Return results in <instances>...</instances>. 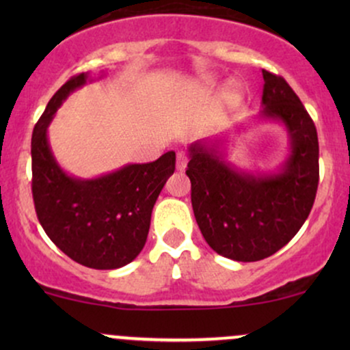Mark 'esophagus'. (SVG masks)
<instances>
[{"mask_svg":"<svg viewBox=\"0 0 350 350\" xmlns=\"http://www.w3.org/2000/svg\"><path fill=\"white\" fill-rule=\"evenodd\" d=\"M187 167V154L186 152L179 151L178 156H176V170L184 171Z\"/></svg>","mask_w":350,"mask_h":350,"instance_id":"1","label":"esophagus"}]
</instances>
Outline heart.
<instances>
[{"label": "heart", "instance_id": "heart-1", "mask_svg": "<svg viewBox=\"0 0 350 350\" xmlns=\"http://www.w3.org/2000/svg\"><path fill=\"white\" fill-rule=\"evenodd\" d=\"M202 85H204V90H207V92H212V90H214V88H217V83L212 79L204 80ZM224 100H226L227 105H235V103L240 100L239 87H235V85L228 87L227 90H226V94H224Z\"/></svg>", "mask_w": 350, "mask_h": 350}]
</instances>
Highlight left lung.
Returning <instances> with one entry per match:
<instances>
[{"label":"left lung","instance_id":"obj_1","mask_svg":"<svg viewBox=\"0 0 350 350\" xmlns=\"http://www.w3.org/2000/svg\"><path fill=\"white\" fill-rule=\"evenodd\" d=\"M260 120L286 128L290 154L275 172H245L226 159L224 138L189 146L186 174L196 222L212 250L258 262L283 248L306 222L319 184V143L306 108L288 82L263 70Z\"/></svg>","mask_w":350,"mask_h":350}]
</instances>
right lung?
<instances>
[{
    "label": "right lung",
    "mask_w": 350,
    "mask_h": 350,
    "mask_svg": "<svg viewBox=\"0 0 350 350\" xmlns=\"http://www.w3.org/2000/svg\"><path fill=\"white\" fill-rule=\"evenodd\" d=\"M87 80L88 74L67 80L36 123L31 139L33 199L47 237L67 256L95 270H115L143 250L152 207L176 170V152L94 179L67 174L52 154L47 126L64 100Z\"/></svg>",
    "instance_id": "right-lung-1"
}]
</instances>
